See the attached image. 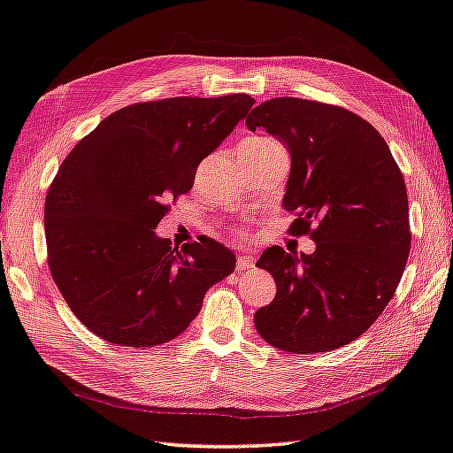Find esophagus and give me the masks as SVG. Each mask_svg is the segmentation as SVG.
<instances>
[{"mask_svg":"<svg viewBox=\"0 0 453 453\" xmlns=\"http://www.w3.org/2000/svg\"><path fill=\"white\" fill-rule=\"evenodd\" d=\"M255 267V261L251 255H242L237 257V263H235V271L242 273V271H247V269H253Z\"/></svg>","mask_w":453,"mask_h":453,"instance_id":"1","label":"esophagus"}]
</instances>
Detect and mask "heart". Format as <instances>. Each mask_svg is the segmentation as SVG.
I'll list each match as a JSON object with an SVG mask.
<instances>
[{
	"instance_id": "b5f03b06",
	"label": "heart",
	"mask_w": 453,
	"mask_h": 453,
	"mask_svg": "<svg viewBox=\"0 0 453 453\" xmlns=\"http://www.w3.org/2000/svg\"><path fill=\"white\" fill-rule=\"evenodd\" d=\"M250 141H255V143H265V141H273V139H267V137H251Z\"/></svg>"
}]
</instances>
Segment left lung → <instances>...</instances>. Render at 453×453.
<instances>
[{
    "label": "left lung",
    "mask_w": 453,
    "mask_h": 453,
    "mask_svg": "<svg viewBox=\"0 0 453 453\" xmlns=\"http://www.w3.org/2000/svg\"><path fill=\"white\" fill-rule=\"evenodd\" d=\"M290 153L282 208L288 232L310 234L314 253L273 245L257 261L277 282L255 327L290 353L338 349L369 330L391 303L411 253L403 173L380 133L338 105L274 97L247 115Z\"/></svg>",
    "instance_id": "1"
}]
</instances>
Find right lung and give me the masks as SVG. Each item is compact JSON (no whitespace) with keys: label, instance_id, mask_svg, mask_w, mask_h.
<instances>
[{"label":"right lung","instance_id":"add662e5","mask_svg":"<svg viewBox=\"0 0 453 453\" xmlns=\"http://www.w3.org/2000/svg\"><path fill=\"white\" fill-rule=\"evenodd\" d=\"M247 94L133 104L70 150L44 202L49 267L88 330L150 348L180 335L235 255L214 239L180 250L157 235L166 203L253 108Z\"/></svg>","mask_w":453,"mask_h":453}]
</instances>
